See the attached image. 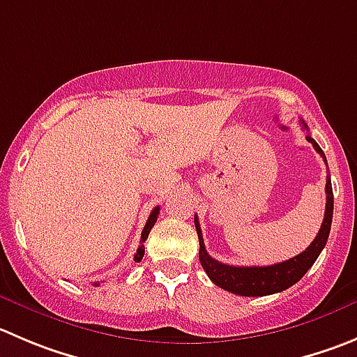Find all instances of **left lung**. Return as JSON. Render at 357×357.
Segmentation results:
<instances>
[{"label":"left lung","instance_id":"left-lung-1","mask_svg":"<svg viewBox=\"0 0 357 357\" xmlns=\"http://www.w3.org/2000/svg\"><path fill=\"white\" fill-rule=\"evenodd\" d=\"M301 126H303V130L308 131L305 121H301ZM307 140L314 145L315 151L326 161L324 152L319 147L317 142L310 135H307ZM331 219H333V188H331V178L328 176L326 178L324 220H322L321 229H319L314 242L303 252L284 261V263L270 264V266H231V264L219 263L206 252L198 215H195L196 233H198L199 238V263H202L203 270L206 271V275L215 286L222 287L224 291H229L233 294H238V296H268V294L280 293V291L296 284L310 270L312 264L315 263V259H317L321 250L324 249L326 242H328Z\"/></svg>","mask_w":357,"mask_h":357}]
</instances>
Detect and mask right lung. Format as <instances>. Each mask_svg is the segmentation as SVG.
Masks as SVG:
<instances>
[{
  "instance_id": "add662e5",
  "label": "right lung",
  "mask_w": 357,
  "mask_h": 357,
  "mask_svg": "<svg viewBox=\"0 0 357 357\" xmlns=\"http://www.w3.org/2000/svg\"><path fill=\"white\" fill-rule=\"evenodd\" d=\"M158 215H159V206H155L154 210L151 212V215H149L147 219V224H145L144 231H142V240H140V247H138L137 254H135V261H142V257H144L145 254V247H144V242L147 240L149 233H151L152 226L155 224V220H158ZM94 286H100V282H94Z\"/></svg>"
}]
</instances>
